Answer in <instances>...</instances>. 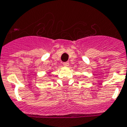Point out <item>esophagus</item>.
<instances>
[{"label":"esophagus","mask_w":127,"mask_h":127,"mask_svg":"<svg viewBox=\"0 0 127 127\" xmlns=\"http://www.w3.org/2000/svg\"><path fill=\"white\" fill-rule=\"evenodd\" d=\"M69 62H64V63H63V65L64 66V67H68V66H69Z\"/></svg>","instance_id":"34e87169"}]
</instances>
